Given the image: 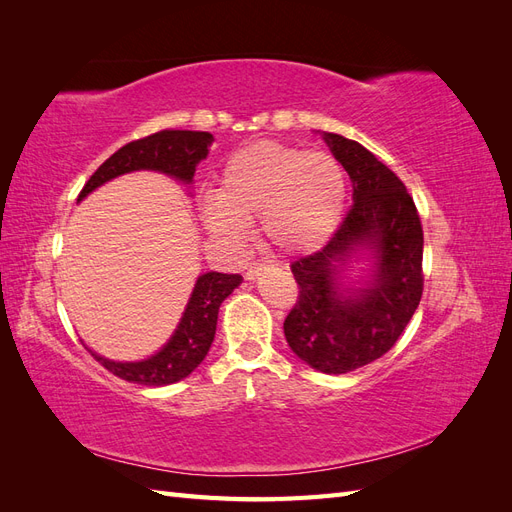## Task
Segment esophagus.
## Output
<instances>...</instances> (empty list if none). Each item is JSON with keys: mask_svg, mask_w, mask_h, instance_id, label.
<instances>
[{"mask_svg": "<svg viewBox=\"0 0 512 512\" xmlns=\"http://www.w3.org/2000/svg\"><path fill=\"white\" fill-rule=\"evenodd\" d=\"M267 267H269L267 260H254V262H250V265H247V273H245L247 280H254V277L260 275Z\"/></svg>", "mask_w": 512, "mask_h": 512, "instance_id": "esophagus-1", "label": "esophagus"}]
</instances>
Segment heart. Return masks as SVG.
<instances>
[{
    "instance_id": "b5f03b06",
    "label": "heart",
    "mask_w": 512,
    "mask_h": 512,
    "mask_svg": "<svg viewBox=\"0 0 512 512\" xmlns=\"http://www.w3.org/2000/svg\"><path fill=\"white\" fill-rule=\"evenodd\" d=\"M346 200L344 168L327 151H303L258 141L232 153L205 205V222L237 239L260 218V232L277 252L307 254L329 241Z\"/></svg>"
}]
</instances>
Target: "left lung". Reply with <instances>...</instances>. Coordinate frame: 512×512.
Returning <instances> with one entry per match:
<instances>
[{
	"mask_svg": "<svg viewBox=\"0 0 512 512\" xmlns=\"http://www.w3.org/2000/svg\"><path fill=\"white\" fill-rule=\"evenodd\" d=\"M352 181V205L322 250L294 260L299 297L284 320L292 352L322 374H348L389 352L423 297V226L406 185L361 143L324 134ZM377 254L372 284L336 290L338 262L354 249Z\"/></svg>",
	"mask_w": 512,
	"mask_h": 512,
	"instance_id": "8db88e82",
	"label": "left lung"
}]
</instances>
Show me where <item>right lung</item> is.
I'll return each mask as SVG.
<instances>
[{
  "instance_id": "right-lung-1",
  "label": "right lung",
  "mask_w": 512,
  "mask_h": 512,
  "mask_svg": "<svg viewBox=\"0 0 512 512\" xmlns=\"http://www.w3.org/2000/svg\"><path fill=\"white\" fill-rule=\"evenodd\" d=\"M213 136L192 130H162L123 145L108 158L83 185L79 200L98 185L132 170H160L175 179L190 183L196 164L207 158ZM241 284L237 273L211 271L198 277L185 314L170 342L147 361L115 363L94 354V359L121 380L145 386H164L183 380L203 363L215 337V324L222 301Z\"/></svg>"
}]
</instances>
